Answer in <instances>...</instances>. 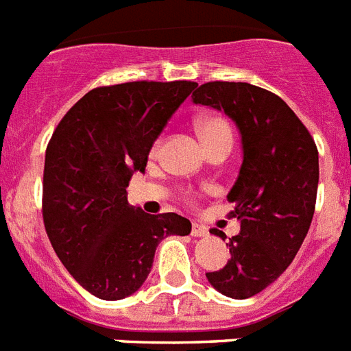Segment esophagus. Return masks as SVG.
Here are the masks:
<instances>
[{
	"instance_id": "1",
	"label": "esophagus",
	"mask_w": 351,
	"mask_h": 351,
	"mask_svg": "<svg viewBox=\"0 0 351 351\" xmlns=\"http://www.w3.org/2000/svg\"><path fill=\"white\" fill-rule=\"evenodd\" d=\"M192 235L193 237H206V235H208V228H206L204 224L193 223L192 224Z\"/></svg>"
}]
</instances>
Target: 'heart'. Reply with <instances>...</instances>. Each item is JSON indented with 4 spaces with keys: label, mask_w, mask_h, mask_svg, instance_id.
Masks as SVG:
<instances>
[{
    "label": "heart",
    "mask_w": 351,
    "mask_h": 351,
    "mask_svg": "<svg viewBox=\"0 0 351 351\" xmlns=\"http://www.w3.org/2000/svg\"><path fill=\"white\" fill-rule=\"evenodd\" d=\"M197 132L204 147L210 148L219 143H232V128L226 123V119L219 116H204L197 119ZM159 143L154 147V152H158Z\"/></svg>",
    "instance_id": "1"
}]
</instances>
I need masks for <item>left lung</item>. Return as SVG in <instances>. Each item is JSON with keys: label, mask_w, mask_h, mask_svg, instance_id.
Masks as SVG:
<instances>
[{"label": "left lung", "mask_w": 351, "mask_h": 351, "mask_svg": "<svg viewBox=\"0 0 351 351\" xmlns=\"http://www.w3.org/2000/svg\"><path fill=\"white\" fill-rule=\"evenodd\" d=\"M192 101L223 110L239 128L243 165L226 197L235 203L241 232L226 243L228 263L206 279L223 295L248 299L287 270L306 237L317 197V147L290 106L261 86L212 81ZM212 234L226 239L219 230Z\"/></svg>", "instance_id": "8db88e82"}]
</instances>
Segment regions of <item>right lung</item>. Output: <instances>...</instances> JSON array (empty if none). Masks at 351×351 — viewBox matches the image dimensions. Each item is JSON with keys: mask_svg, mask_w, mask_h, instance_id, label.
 I'll list each match as a JSON object with an SVG mask.
<instances>
[{"mask_svg": "<svg viewBox=\"0 0 351 351\" xmlns=\"http://www.w3.org/2000/svg\"><path fill=\"white\" fill-rule=\"evenodd\" d=\"M197 86L193 81H132L81 97L45 154L43 223L70 276L92 295L119 301L147 281L156 248L192 223L130 206L127 186L145 172L168 119Z\"/></svg>", "mask_w": 351, "mask_h": 351, "instance_id": "1", "label": "right lung"}]
</instances>
